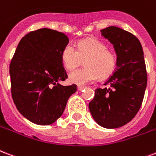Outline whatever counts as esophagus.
<instances>
[{
	"instance_id": "esophagus-1",
	"label": "esophagus",
	"mask_w": 156,
	"mask_h": 156,
	"mask_svg": "<svg viewBox=\"0 0 156 156\" xmlns=\"http://www.w3.org/2000/svg\"><path fill=\"white\" fill-rule=\"evenodd\" d=\"M86 88V87H81V86H78V91H83V90H84V89Z\"/></svg>"
}]
</instances>
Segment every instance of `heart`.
I'll return each mask as SVG.
<instances>
[{"instance_id": "obj_1", "label": "heart", "mask_w": 156, "mask_h": 156, "mask_svg": "<svg viewBox=\"0 0 156 156\" xmlns=\"http://www.w3.org/2000/svg\"><path fill=\"white\" fill-rule=\"evenodd\" d=\"M61 59L64 66L68 70H73L85 60L83 69H76L69 73V80L78 86L96 81L99 78H106L111 75L116 67V58L112 52L107 50L105 44L94 38L80 41L78 50L72 43L66 45Z\"/></svg>"}]
</instances>
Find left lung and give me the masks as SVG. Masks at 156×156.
Masks as SVG:
<instances>
[{
  "instance_id": "1",
  "label": "left lung",
  "mask_w": 156,
  "mask_h": 156,
  "mask_svg": "<svg viewBox=\"0 0 156 156\" xmlns=\"http://www.w3.org/2000/svg\"><path fill=\"white\" fill-rule=\"evenodd\" d=\"M101 33L114 46L117 68L104 84L110 88L95 90L89 110L100 126L117 128L135 117L144 98L147 84L144 53L140 41L129 32L110 26Z\"/></svg>"
}]
</instances>
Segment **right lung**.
<instances>
[{
	"label": "right lung",
	"mask_w": 156,
	"mask_h": 156,
	"mask_svg": "<svg viewBox=\"0 0 156 156\" xmlns=\"http://www.w3.org/2000/svg\"><path fill=\"white\" fill-rule=\"evenodd\" d=\"M69 43L65 33L41 28L26 34L9 65L11 94L19 112L37 125L59 119L77 87L63 86L68 78L61 53Z\"/></svg>",
	"instance_id": "1"
}]
</instances>
